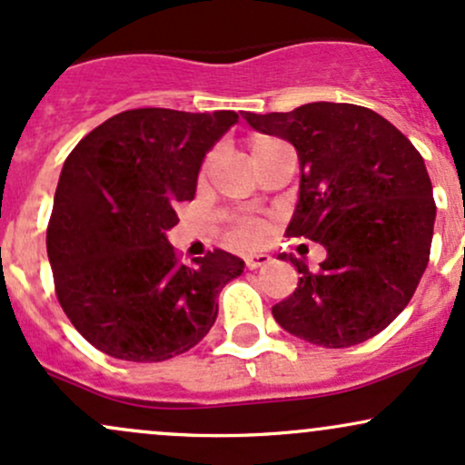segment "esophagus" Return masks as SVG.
I'll list each match as a JSON object with an SVG mask.
<instances>
[{
  "mask_svg": "<svg viewBox=\"0 0 465 465\" xmlns=\"http://www.w3.org/2000/svg\"><path fill=\"white\" fill-rule=\"evenodd\" d=\"M270 261H272L270 254L254 252V254H248V257H246V265H248V270H257V268H263V265H268Z\"/></svg>",
  "mask_w": 465,
  "mask_h": 465,
  "instance_id": "obj_1",
  "label": "esophagus"
}]
</instances>
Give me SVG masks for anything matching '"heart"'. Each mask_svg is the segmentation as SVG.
Returning <instances> with one entry per match:
<instances>
[{
    "label": "heart",
    "mask_w": 465,
    "mask_h": 465,
    "mask_svg": "<svg viewBox=\"0 0 465 465\" xmlns=\"http://www.w3.org/2000/svg\"><path fill=\"white\" fill-rule=\"evenodd\" d=\"M276 143H279V140H274V138H254L252 144H250V149H252V153H257L259 149L272 147V144H276ZM263 232H265V228L259 219L243 217V219H239L237 226H234V242L242 243V246H252V243L261 242Z\"/></svg>",
    "instance_id": "heart-1"
}]
</instances>
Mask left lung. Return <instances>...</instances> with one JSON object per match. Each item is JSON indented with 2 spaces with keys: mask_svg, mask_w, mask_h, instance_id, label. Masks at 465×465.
<instances>
[{
  "mask_svg": "<svg viewBox=\"0 0 465 465\" xmlns=\"http://www.w3.org/2000/svg\"><path fill=\"white\" fill-rule=\"evenodd\" d=\"M254 132L288 140L301 164L292 237L327 250L272 307L285 331L318 347L369 341L409 305L429 265L435 200L424 158L373 109L307 103L288 114L242 112Z\"/></svg>",
  "mask_w": 465,
  "mask_h": 465,
  "instance_id": "1",
  "label": "left lung"
}]
</instances>
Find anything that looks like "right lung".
<instances>
[{"instance_id": "add662e5", "label": "right lung", "mask_w": 465, "mask_h": 465, "mask_svg": "<svg viewBox=\"0 0 465 465\" xmlns=\"http://www.w3.org/2000/svg\"><path fill=\"white\" fill-rule=\"evenodd\" d=\"M239 116L144 107L90 132L61 169L48 259L76 331L112 358L163 362L215 325L217 296L246 263L226 250L177 263L166 232L195 197L206 153Z\"/></svg>"}]
</instances>
